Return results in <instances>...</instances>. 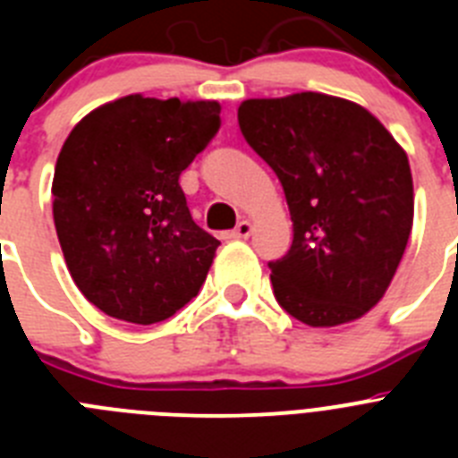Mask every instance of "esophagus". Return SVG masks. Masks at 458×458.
I'll list each match as a JSON object with an SVG mask.
<instances>
[{
  "mask_svg": "<svg viewBox=\"0 0 458 458\" xmlns=\"http://www.w3.org/2000/svg\"><path fill=\"white\" fill-rule=\"evenodd\" d=\"M250 233H252V222L241 220L236 225V229H233V232H229V238H250Z\"/></svg>",
  "mask_w": 458,
  "mask_h": 458,
  "instance_id": "34e87169",
  "label": "esophagus"
}]
</instances>
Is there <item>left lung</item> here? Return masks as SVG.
<instances>
[{"label": "left lung", "instance_id": "8db88e82", "mask_svg": "<svg viewBox=\"0 0 458 458\" xmlns=\"http://www.w3.org/2000/svg\"><path fill=\"white\" fill-rule=\"evenodd\" d=\"M238 125L277 174L293 222L291 250L268 264L277 302L311 327L365 317L412 229L406 151L362 105L317 91L242 100Z\"/></svg>", "mask_w": 458, "mask_h": 458}]
</instances>
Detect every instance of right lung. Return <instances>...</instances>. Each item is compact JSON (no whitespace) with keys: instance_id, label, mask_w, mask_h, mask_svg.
<instances>
[{"instance_id":"add662e5","label":"right lung","mask_w":458,"mask_h":458,"mask_svg":"<svg viewBox=\"0 0 458 458\" xmlns=\"http://www.w3.org/2000/svg\"><path fill=\"white\" fill-rule=\"evenodd\" d=\"M220 128L217 100L123 96L89 112L56 157L52 216L89 302L151 326L199 293L217 238L192 220L179 176Z\"/></svg>"}]
</instances>
